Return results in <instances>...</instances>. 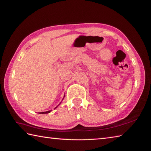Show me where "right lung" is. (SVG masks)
<instances>
[{
	"label": "right lung",
	"instance_id": "1",
	"mask_svg": "<svg viewBox=\"0 0 151 151\" xmlns=\"http://www.w3.org/2000/svg\"><path fill=\"white\" fill-rule=\"evenodd\" d=\"M64 97H65V96H64ZM57 107H56L55 108H56ZM51 110H49V111H45V112H40V114H48V113H50Z\"/></svg>",
	"mask_w": 151,
	"mask_h": 151
}]
</instances>
